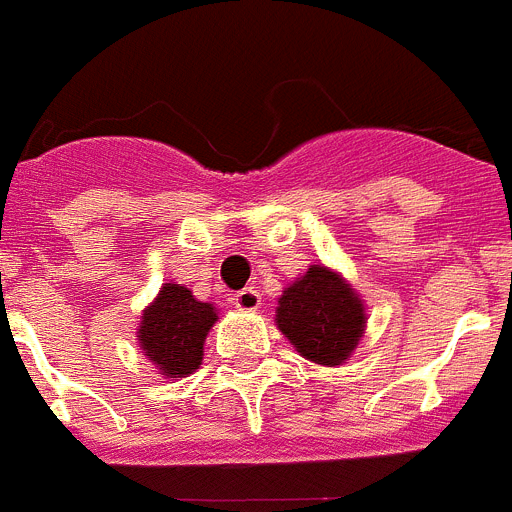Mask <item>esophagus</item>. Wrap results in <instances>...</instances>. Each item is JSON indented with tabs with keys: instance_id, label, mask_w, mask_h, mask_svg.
I'll use <instances>...</instances> for the list:
<instances>
[{
	"instance_id": "esophagus-1",
	"label": "esophagus",
	"mask_w": 512,
	"mask_h": 512,
	"mask_svg": "<svg viewBox=\"0 0 512 512\" xmlns=\"http://www.w3.org/2000/svg\"><path fill=\"white\" fill-rule=\"evenodd\" d=\"M233 305L238 307V310H259L261 305V295L259 289L256 287H246L241 289V292H235L233 295Z\"/></svg>"
}]
</instances>
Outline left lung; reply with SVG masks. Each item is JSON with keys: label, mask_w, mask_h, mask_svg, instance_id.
Returning a JSON list of instances; mask_svg holds the SVG:
<instances>
[{"label": "left lung", "mask_w": 512, "mask_h": 512, "mask_svg": "<svg viewBox=\"0 0 512 512\" xmlns=\"http://www.w3.org/2000/svg\"><path fill=\"white\" fill-rule=\"evenodd\" d=\"M364 307L336 271L312 266L305 277L284 289L277 325L289 343L315 364L336 366L359 343Z\"/></svg>", "instance_id": "left-lung-1"}]
</instances>
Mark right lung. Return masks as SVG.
I'll return each instance as SVG.
<instances>
[{
	"mask_svg": "<svg viewBox=\"0 0 512 512\" xmlns=\"http://www.w3.org/2000/svg\"><path fill=\"white\" fill-rule=\"evenodd\" d=\"M217 320L215 307L200 302L179 284H166L143 312L138 338L143 354L166 377L192 374L202 361L207 330Z\"/></svg>",
	"mask_w": 512,
	"mask_h": 512,
	"instance_id": "right-lung-1",
	"label": "right lung"
}]
</instances>
